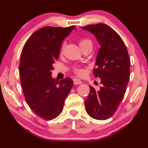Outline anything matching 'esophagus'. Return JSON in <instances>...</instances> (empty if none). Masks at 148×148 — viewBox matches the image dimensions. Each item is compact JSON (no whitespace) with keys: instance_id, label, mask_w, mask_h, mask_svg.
Here are the masks:
<instances>
[{"instance_id":"esophagus-1","label":"esophagus","mask_w":148,"mask_h":148,"mask_svg":"<svg viewBox=\"0 0 148 148\" xmlns=\"http://www.w3.org/2000/svg\"><path fill=\"white\" fill-rule=\"evenodd\" d=\"M73 81H74V85H79V84H82V82H81V80H80L79 79H78V78H74V79H73Z\"/></svg>"}]
</instances>
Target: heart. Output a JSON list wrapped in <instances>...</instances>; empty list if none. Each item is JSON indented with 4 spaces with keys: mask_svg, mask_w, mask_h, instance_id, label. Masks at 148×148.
Returning <instances> with one entry per match:
<instances>
[{
    "mask_svg": "<svg viewBox=\"0 0 148 148\" xmlns=\"http://www.w3.org/2000/svg\"><path fill=\"white\" fill-rule=\"evenodd\" d=\"M92 45V42L90 40H88V39H82V40H81L79 41V46L80 47H84V46H86V45ZM63 50V48L62 49V51ZM74 72L76 74H78V75H83L84 74V70L81 69H79V68H76L75 70H74Z\"/></svg>",
    "mask_w": 148,
    "mask_h": 148,
    "instance_id": "1",
    "label": "heart"
}]
</instances>
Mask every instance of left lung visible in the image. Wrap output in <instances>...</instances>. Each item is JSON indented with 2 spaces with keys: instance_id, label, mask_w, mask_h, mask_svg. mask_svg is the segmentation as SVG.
<instances>
[{
  "instance_id": "8db88e82",
  "label": "left lung",
  "mask_w": 148,
  "mask_h": 148,
  "mask_svg": "<svg viewBox=\"0 0 148 148\" xmlns=\"http://www.w3.org/2000/svg\"><path fill=\"white\" fill-rule=\"evenodd\" d=\"M82 28L92 33L99 44L93 73L95 77L101 79L102 84L99 90L90 86L85 106L91 118L104 120L114 114L126 92L130 58L123 40L111 27L98 23Z\"/></svg>"
}]
</instances>
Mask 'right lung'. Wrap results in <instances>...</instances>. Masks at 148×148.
Wrapping results in <instances>:
<instances>
[{"label": "right lung", "instance_id": "right-lung-1", "mask_svg": "<svg viewBox=\"0 0 148 148\" xmlns=\"http://www.w3.org/2000/svg\"><path fill=\"white\" fill-rule=\"evenodd\" d=\"M76 26L44 27L35 32L22 49L19 74L25 101L37 116L52 120L60 114L73 86L67 77L60 81L51 76L62 42Z\"/></svg>", "mask_w": 148, "mask_h": 148}]
</instances>
